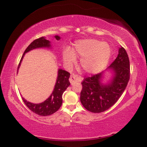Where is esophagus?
Masks as SVG:
<instances>
[{
  "instance_id": "esophagus-1",
  "label": "esophagus",
  "mask_w": 147,
  "mask_h": 147,
  "mask_svg": "<svg viewBox=\"0 0 147 147\" xmlns=\"http://www.w3.org/2000/svg\"><path fill=\"white\" fill-rule=\"evenodd\" d=\"M82 79V78L80 77L79 75H72L70 76V79H69V81L70 83L72 84H74L76 82H79V81H81Z\"/></svg>"
}]
</instances>
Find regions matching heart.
<instances>
[{
    "label": "heart",
    "mask_w": 147,
    "mask_h": 147,
    "mask_svg": "<svg viewBox=\"0 0 147 147\" xmlns=\"http://www.w3.org/2000/svg\"><path fill=\"white\" fill-rule=\"evenodd\" d=\"M63 60L67 66L77 62V56L81 57V67L89 74H97L104 70L112 56V49L108 43L95 39H85L75 43L73 50L66 48L63 51Z\"/></svg>",
    "instance_id": "heart-1"
}]
</instances>
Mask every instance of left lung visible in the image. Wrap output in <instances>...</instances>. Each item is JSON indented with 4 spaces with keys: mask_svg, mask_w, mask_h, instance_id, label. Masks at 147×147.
<instances>
[{
    "mask_svg": "<svg viewBox=\"0 0 147 147\" xmlns=\"http://www.w3.org/2000/svg\"><path fill=\"white\" fill-rule=\"evenodd\" d=\"M110 77L105 82V74ZM130 79V62L126 50L119 48L118 54L105 71L84 79L80 100L88 111L101 113L116 103L128 85Z\"/></svg>",
    "mask_w": 147,
    "mask_h": 147,
    "instance_id": "obj_1",
    "label": "left lung"
}]
</instances>
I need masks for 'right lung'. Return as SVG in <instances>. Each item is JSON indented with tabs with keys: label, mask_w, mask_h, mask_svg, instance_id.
<instances>
[{
	"label": "right lung",
	"mask_w": 147,
	"mask_h": 147,
	"mask_svg": "<svg viewBox=\"0 0 147 147\" xmlns=\"http://www.w3.org/2000/svg\"><path fill=\"white\" fill-rule=\"evenodd\" d=\"M54 38L57 40H60V37L58 36H55ZM51 48H52L51 42L49 40H46L45 37H42V38L37 39L34 42H31L26 48V50H25L24 54H23L22 58H21L18 66V68H17V72H18V70L20 67L21 61L23 60V58L27 52L37 48L50 49ZM69 77V72L62 70L61 68H59L58 70V76L54 90L48 99H46L44 102L40 103H33L27 101L26 99L22 97L23 102L31 111H32L33 112L39 115V116H47L53 114L61 107L62 103V94L67 89L68 86L70 85L69 80H68Z\"/></svg>",
	"instance_id": "obj_1"
}]
</instances>
